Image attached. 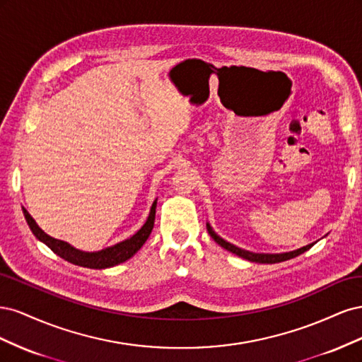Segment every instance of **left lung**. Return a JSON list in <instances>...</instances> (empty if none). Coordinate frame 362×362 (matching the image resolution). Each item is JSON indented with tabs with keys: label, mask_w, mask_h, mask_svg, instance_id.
Instances as JSON below:
<instances>
[{
	"label": "left lung",
	"mask_w": 362,
	"mask_h": 362,
	"mask_svg": "<svg viewBox=\"0 0 362 362\" xmlns=\"http://www.w3.org/2000/svg\"><path fill=\"white\" fill-rule=\"evenodd\" d=\"M206 231H208V234L211 235V238L214 240V242H216L217 245H221L223 249H226V250H229V252H233V254H235V255H238V257H242V258H245V259H247V261H250V262H261V264H275V262L291 259V258H294V257H298V255L303 254V252H306L308 249H311V246L314 245V243L306 245V246H303V247H300V249H298V250L286 252V254H255V252H249V250L240 249V247H237V246H234V245H231V243H228L226 240L221 238V237H218V235L213 231V228L210 226V223H206Z\"/></svg>",
	"instance_id": "1"
}]
</instances>
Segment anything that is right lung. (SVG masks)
<instances>
[{"label":"right lung","mask_w":362,"mask_h":362,"mask_svg":"<svg viewBox=\"0 0 362 362\" xmlns=\"http://www.w3.org/2000/svg\"><path fill=\"white\" fill-rule=\"evenodd\" d=\"M156 206H157V199L151 206V211H149V216L146 218L145 225L141 226L133 237H129V238L124 240V242H120L110 247H105L103 250H98V252H83V250L72 247L66 242H62V240L49 237L37 226L36 221L28 214L25 208H23V211H24L25 221L31 229V233L35 234L36 238L40 240L42 243H45L54 252V254H57L60 258H63L68 262H72V264H75V266H81V267H87V269H108V267H115V266L120 264V262L129 259L141 246L145 245V242L152 231V228H154Z\"/></svg>","instance_id":"right-lung-1"}]
</instances>
